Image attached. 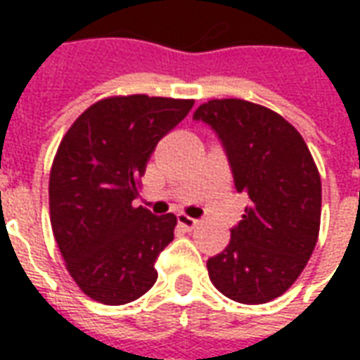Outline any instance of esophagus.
Wrapping results in <instances>:
<instances>
[{"instance_id":"34e87169","label":"esophagus","mask_w":360,"mask_h":360,"mask_svg":"<svg viewBox=\"0 0 360 360\" xmlns=\"http://www.w3.org/2000/svg\"><path fill=\"white\" fill-rule=\"evenodd\" d=\"M177 221H179V226L185 227V229H195V227L198 226V219L191 218L187 214H179V216H177Z\"/></svg>"}]
</instances>
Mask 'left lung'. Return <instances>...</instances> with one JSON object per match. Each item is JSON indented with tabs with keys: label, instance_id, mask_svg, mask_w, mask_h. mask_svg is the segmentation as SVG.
Wrapping results in <instances>:
<instances>
[{
	"label": "left lung",
	"instance_id": "1",
	"mask_svg": "<svg viewBox=\"0 0 360 360\" xmlns=\"http://www.w3.org/2000/svg\"><path fill=\"white\" fill-rule=\"evenodd\" d=\"M193 119L216 131L237 193L250 198L229 245L206 264L210 281L243 304L274 301L316 247L322 183L312 154L289 121L247 100H208Z\"/></svg>",
	"mask_w": 360,
	"mask_h": 360
}]
</instances>
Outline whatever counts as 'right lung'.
<instances>
[{
    "mask_svg": "<svg viewBox=\"0 0 360 360\" xmlns=\"http://www.w3.org/2000/svg\"><path fill=\"white\" fill-rule=\"evenodd\" d=\"M195 100L110 96L59 142L50 172V219L67 271L84 295L125 304L156 283L158 255L177 218L133 206L150 154Z\"/></svg>",
    "mask_w": 360,
    "mask_h": 360,
    "instance_id": "1",
    "label": "right lung"
}]
</instances>
